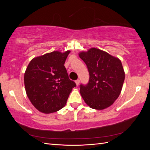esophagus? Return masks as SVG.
Returning a JSON list of instances; mask_svg holds the SVG:
<instances>
[{
    "label": "esophagus",
    "mask_w": 150,
    "mask_h": 150,
    "mask_svg": "<svg viewBox=\"0 0 150 150\" xmlns=\"http://www.w3.org/2000/svg\"><path fill=\"white\" fill-rule=\"evenodd\" d=\"M75 83H76V86H78V85L79 84V83H80V80H79V79H77V80L75 81Z\"/></svg>",
    "instance_id": "34e87169"
}]
</instances>
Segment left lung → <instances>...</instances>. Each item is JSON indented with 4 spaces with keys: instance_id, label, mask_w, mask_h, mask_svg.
<instances>
[{
    "instance_id": "obj_1",
    "label": "left lung",
    "mask_w": 150,
    "mask_h": 150,
    "mask_svg": "<svg viewBox=\"0 0 150 150\" xmlns=\"http://www.w3.org/2000/svg\"><path fill=\"white\" fill-rule=\"evenodd\" d=\"M88 67V84L80 85V93L84 102L94 110H102L111 106L119 97L125 73L117 57L95 47L79 52Z\"/></svg>"
}]
</instances>
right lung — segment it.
Listing matches in <instances>:
<instances>
[{
    "label": "right lung",
    "mask_w": 150,
    "mask_h": 150,
    "mask_svg": "<svg viewBox=\"0 0 150 150\" xmlns=\"http://www.w3.org/2000/svg\"><path fill=\"white\" fill-rule=\"evenodd\" d=\"M70 51H53L33 58L24 73L27 96L40 112L49 114L60 110L76 83L69 79L64 66Z\"/></svg>",
    "instance_id": "1"
}]
</instances>
